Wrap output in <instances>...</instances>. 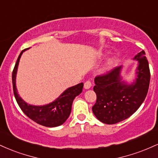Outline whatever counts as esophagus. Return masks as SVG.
I'll list each match as a JSON object with an SVG mask.
<instances>
[{"label": "esophagus", "instance_id": "34e87169", "mask_svg": "<svg viewBox=\"0 0 158 158\" xmlns=\"http://www.w3.org/2000/svg\"><path fill=\"white\" fill-rule=\"evenodd\" d=\"M92 86V83L90 81H87L84 84V88L85 89H90Z\"/></svg>", "mask_w": 158, "mask_h": 158}]
</instances>
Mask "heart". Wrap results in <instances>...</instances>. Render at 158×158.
I'll use <instances>...</instances> for the list:
<instances>
[{"instance_id": "1", "label": "heart", "mask_w": 158, "mask_h": 158, "mask_svg": "<svg viewBox=\"0 0 158 158\" xmlns=\"http://www.w3.org/2000/svg\"><path fill=\"white\" fill-rule=\"evenodd\" d=\"M105 56H106L105 54H102V55H100V56H99V58L102 59V58L104 57ZM117 61H118V57H117V56H110V57L108 58L106 63L103 65L102 68H101L100 73L102 74H107L110 73V72L114 68V67L117 65Z\"/></svg>"}]
</instances>
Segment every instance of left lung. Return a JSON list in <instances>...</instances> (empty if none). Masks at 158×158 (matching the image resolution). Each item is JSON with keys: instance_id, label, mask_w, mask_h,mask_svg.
I'll list each match as a JSON object with an SVG mask.
<instances>
[{"instance_id": "8db88e82", "label": "left lung", "mask_w": 158, "mask_h": 158, "mask_svg": "<svg viewBox=\"0 0 158 158\" xmlns=\"http://www.w3.org/2000/svg\"><path fill=\"white\" fill-rule=\"evenodd\" d=\"M132 59L137 61V67L131 82L123 79L122 66L94 79L97 102L92 110L100 122L110 125L125 120L145 100L150 82L148 62L143 50Z\"/></svg>"}]
</instances>
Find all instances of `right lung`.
Here are the masks:
<instances>
[{
    "label": "right lung",
    "instance_id": "obj_1",
    "mask_svg": "<svg viewBox=\"0 0 158 158\" xmlns=\"http://www.w3.org/2000/svg\"><path fill=\"white\" fill-rule=\"evenodd\" d=\"M28 49L22 50L20 53L12 72V85L16 101L23 113L34 122L39 123L41 126L50 128L61 126L70 116L73 99L81 93L84 84L81 82L67 88L59 97L48 104L43 106H34L26 102L18 93L16 88V76L20 59L23 52Z\"/></svg>",
    "mask_w": 158,
    "mask_h": 158
}]
</instances>
